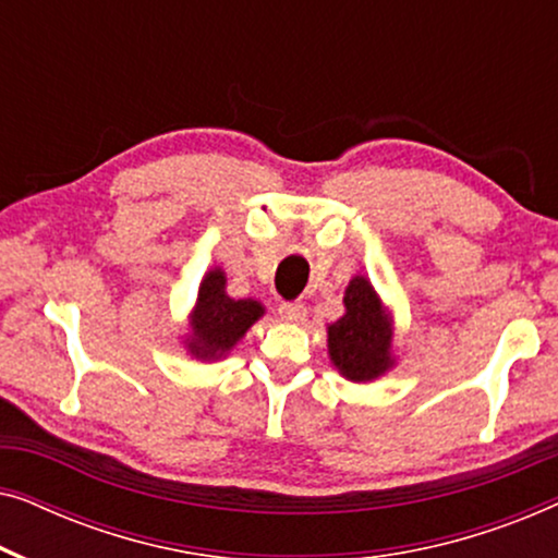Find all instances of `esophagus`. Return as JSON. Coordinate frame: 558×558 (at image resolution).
I'll return each instance as SVG.
<instances>
[{
  "label": "esophagus",
  "instance_id": "1",
  "mask_svg": "<svg viewBox=\"0 0 558 558\" xmlns=\"http://www.w3.org/2000/svg\"><path fill=\"white\" fill-rule=\"evenodd\" d=\"M279 317L287 319V323H304V317H307V307H304L302 302H281Z\"/></svg>",
  "mask_w": 558,
  "mask_h": 558
}]
</instances>
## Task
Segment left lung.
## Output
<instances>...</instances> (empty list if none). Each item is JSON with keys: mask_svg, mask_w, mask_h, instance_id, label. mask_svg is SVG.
Here are the masks:
<instances>
[{"mask_svg": "<svg viewBox=\"0 0 558 558\" xmlns=\"http://www.w3.org/2000/svg\"><path fill=\"white\" fill-rule=\"evenodd\" d=\"M330 357L350 380H373L391 365V330L371 281L355 277L345 289V315L327 327Z\"/></svg>", "mask_w": 558, "mask_h": 558, "instance_id": "1", "label": "left lung"}]
</instances>
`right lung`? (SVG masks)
<instances>
[{"label": "right lung", "mask_w": 558, "mask_h": 558, "mask_svg": "<svg viewBox=\"0 0 558 558\" xmlns=\"http://www.w3.org/2000/svg\"><path fill=\"white\" fill-rule=\"evenodd\" d=\"M223 271L216 269L203 279L193 315V340L190 350L197 357H220L228 353L243 332L264 315V307L254 300H231L226 292Z\"/></svg>", "instance_id": "obj_1"}]
</instances>
